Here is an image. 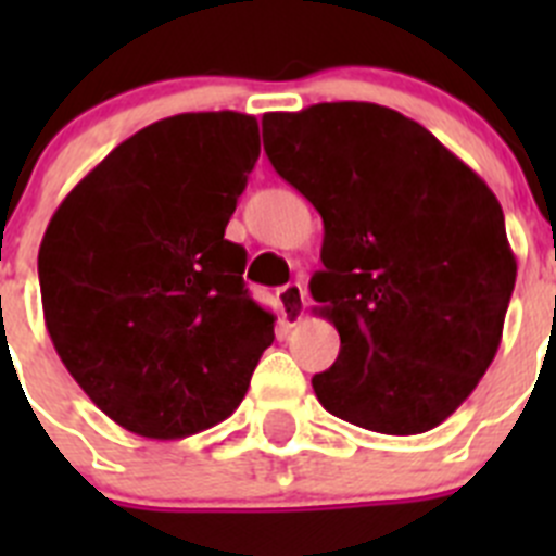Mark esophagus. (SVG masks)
<instances>
[{
  "mask_svg": "<svg viewBox=\"0 0 556 556\" xmlns=\"http://www.w3.org/2000/svg\"><path fill=\"white\" fill-rule=\"evenodd\" d=\"M278 306H281L283 323L287 326H298L306 314V289L303 283H287L278 289Z\"/></svg>",
  "mask_w": 556,
  "mask_h": 556,
  "instance_id": "obj_1",
  "label": "esophagus"
}]
</instances>
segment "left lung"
<instances>
[{
	"label": "left lung",
	"mask_w": 556,
	"mask_h": 556,
	"mask_svg": "<svg viewBox=\"0 0 556 556\" xmlns=\"http://www.w3.org/2000/svg\"><path fill=\"white\" fill-rule=\"evenodd\" d=\"M264 150L320 211L308 289L339 331L312 378L331 415L378 434H424L476 390L515 289L504 211L488 184L404 113L320 102L264 113Z\"/></svg>",
	"instance_id": "left-lung-1"
}]
</instances>
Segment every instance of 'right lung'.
Listing matches in <instances>:
<instances>
[{
	"label": "right lung",
	"mask_w": 556,
	"mask_h": 556,
	"mask_svg": "<svg viewBox=\"0 0 556 556\" xmlns=\"http://www.w3.org/2000/svg\"><path fill=\"white\" fill-rule=\"evenodd\" d=\"M258 122L178 113L122 141L58 205L38 250L58 356L113 424L180 440L242 404L275 317L244 289L225 225Z\"/></svg>",
	"instance_id": "1"
}]
</instances>
